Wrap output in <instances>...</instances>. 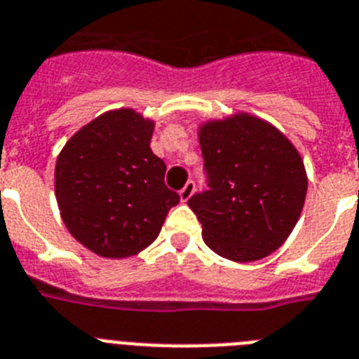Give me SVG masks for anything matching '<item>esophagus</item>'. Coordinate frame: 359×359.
<instances>
[{"label": "esophagus", "mask_w": 359, "mask_h": 359, "mask_svg": "<svg viewBox=\"0 0 359 359\" xmlns=\"http://www.w3.org/2000/svg\"><path fill=\"white\" fill-rule=\"evenodd\" d=\"M196 191V183L194 182H187L185 185H183V189L180 191V200L185 203V201H189L192 198V194H194Z\"/></svg>", "instance_id": "34e87169"}]
</instances>
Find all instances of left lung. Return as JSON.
I'll use <instances>...</instances> for the list:
<instances>
[{
	"instance_id": "left-lung-1",
	"label": "left lung",
	"mask_w": 359,
	"mask_h": 359,
	"mask_svg": "<svg viewBox=\"0 0 359 359\" xmlns=\"http://www.w3.org/2000/svg\"><path fill=\"white\" fill-rule=\"evenodd\" d=\"M210 191L189 207L209 249L231 262L267 258L302 216L307 170L280 128L249 112L207 119L198 127Z\"/></svg>"
}]
</instances>
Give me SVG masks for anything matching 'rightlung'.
<instances>
[{"instance_id":"add662e5","label":"right lung","mask_w":359,"mask_h":359,"mask_svg":"<svg viewBox=\"0 0 359 359\" xmlns=\"http://www.w3.org/2000/svg\"><path fill=\"white\" fill-rule=\"evenodd\" d=\"M154 119L107 110L70 136L54 170L57 209L74 240L97 256H136L158 238L180 196L152 152Z\"/></svg>"}]
</instances>
